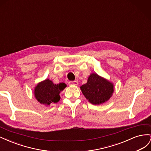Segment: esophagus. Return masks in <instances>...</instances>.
<instances>
[{
	"mask_svg": "<svg viewBox=\"0 0 151 151\" xmlns=\"http://www.w3.org/2000/svg\"><path fill=\"white\" fill-rule=\"evenodd\" d=\"M68 84L70 86H77L78 85V82L74 81H70L69 83H68Z\"/></svg>",
	"mask_w": 151,
	"mask_h": 151,
	"instance_id": "esophagus-1",
	"label": "esophagus"
}]
</instances>
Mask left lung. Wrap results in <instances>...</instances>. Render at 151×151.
<instances>
[{
  "label": "left lung",
  "mask_w": 151,
  "mask_h": 151,
  "mask_svg": "<svg viewBox=\"0 0 151 151\" xmlns=\"http://www.w3.org/2000/svg\"><path fill=\"white\" fill-rule=\"evenodd\" d=\"M80 88L88 101L94 105L106 103L114 93V85L112 82L96 73H91L87 83L81 86Z\"/></svg>",
  "instance_id": "1"
}]
</instances>
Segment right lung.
<instances>
[{
    "instance_id": "add662e5",
    "label": "right lung",
    "mask_w": 151,
    "mask_h": 151,
    "mask_svg": "<svg viewBox=\"0 0 151 151\" xmlns=\"http://www.w3.org/2000/svg\"><path fill=\"white\" fill-rule=\"evenodd\" d=\"M66 87L67 85L63 83L55 84L51 80L45 79L35 86V98L40 103L48 106L60 101V93Z\"/></svg>"
}]
</instances>
